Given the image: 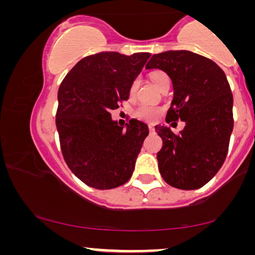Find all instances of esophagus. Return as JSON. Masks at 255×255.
Segmentation results:
<instances>
[{"label": "esophagus", "instance_id": "1", "mask_svg": "<svg viewBox=\"0 0 255 255\" xmlns=\"http://www.w3.org/2000/svg\"><path fill=\"white\" fill-rule=\"evenodd\" d=\"M149 130L150 131H155V126H153V125H149Z\"/></svg>", "mask_w": 255, "mask_h": 255}]
</instances>
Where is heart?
Returning a JSON list of instances; mask_svg holds the SVG:
<instances>
[{
	"instance_id": "1",
	"label": "heart",
	"mask_w": 255,
	"mask_h": 255,
	"mask_svg": "<svg viewBox=\"0 0 255 255\" xmlns=\"http://www.w3.org/2000/svg\"><path fill=\"white\" fill-rule=\"evenodd\" d=\"M150 78H151L152 83L156 85L157 89H158L165 81L168 80L167 75L163 73V71H152V73L150 74ZM136 85H137V82H132L130 87V93L135 92ZM135 116L143 121H149V123H151V121H155L157 118H158L159 109L156 106L148 105V104H143V105H141L137 110H136Z\"/></svg>"
}]
</instances>
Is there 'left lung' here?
<instances>
[{
  "mask_svg": "<svg viewBox=\"0 0 255 255\" xmlns=\"http://www.w3.org/2000/svg\"><path fill=\"white\" fill-rule=\"evenodd\" d=\"M145 69L168 75L173 99L166 123H185L179 135L165 125L155 127L163 139L157 153L160 174L172 187H202L223 165L234 129V97L227 76L214 61L188 51L152 55Z\"/></svg>",
  "mask_w": 255,
  "mask_h": 255,
  "instance_id": "1",
  "label": "left lung"
}]
</instances>
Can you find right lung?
Here are the masks:
<instances>
[{"instance_id":"obj_1","label":"right lung","mask_w":255,"mask_h":255,"mask_svg":"<svg viewBox=\"0 0 255 255\" xmlns=\"http://www.w3.org/2000/svg\"><path fill=\"white\" fill-rule=\"evenodd\" d=\"M150 55L102 52L87 56L60 85L55 123L63 158L92 188H116L131 177L148 125L131 119L119 127L110 112L129 98L132 82Z\"/></svg>"}]
</instances>
